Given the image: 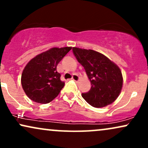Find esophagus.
<instances>
[{
	"label": "esophagus",
	"mask_w": 148,
	"mask_h": 148,
	"mask_svg": "<svg viewBox=\"0 0 148 148\" xmlns=\"http://www.w3.org/2000/svg\"><path fill=\"white\" fill-rule=\"evenodd\" d=\"M72 79L74 81H78L79 80V76H78L77 74H74V75L72 76Z\"/></svg>",
	"instance_id": "34e87169"
}]
</instances>
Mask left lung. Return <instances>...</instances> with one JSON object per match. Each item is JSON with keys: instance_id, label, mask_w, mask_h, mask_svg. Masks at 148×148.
Here are the masks:
<instances>
[{"instance_id": "left-lung-1", "label": "left lung", "mask_w": 148, "mask_h": 148, "mask_svg": "<svg viewBox=\"0 0 148 148\" xmlns=\"http://www.w3.org/2000/svg\"><path fill=\"white\" fill-rule=\"evenodd\" d=\"M73 53L84 67L91 88L82 97L91 106L101 108L118 98L123 87L120 69L102 53L94 50L73 47Z\"/></svg>"}]
</instances>
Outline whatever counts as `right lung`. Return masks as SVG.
I'll return each mask as SVG.
<instances>
[{
  "label": "right lung",
  "mask_w": 148,
  "mask_h": 148,
  "mask_svg": "<svg viewBox=\"0 0 148 148\" xmlns=\"http://www.w3.org/2000/svg\"><path fill=\"white\" fill-rule=\"evenodd\" d=\"M72 47L50 49L31 59L21 74V85L26 95L40 103L51 102L58 95L64 83L60 81L57 65Z\"/></svg>",
  "instance_id": "obj_1"
}]
</instances>
